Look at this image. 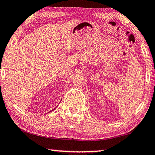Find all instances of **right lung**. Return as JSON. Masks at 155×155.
<instances>
[{
  "instance_id": "1",
  "label": "right lung",
  "mask_w": 155,
  "mask_h": 155,
  "mask_svg": "<svg viewBox=\"0 0 155 155\" xmlns=\"http://www.w3.org/2000/svg\"><path fill=\"white\" fill-rule=\"evenodd\" d=\"M54 109H55V108H54Z\"/></svg>"
}]
</instances>
